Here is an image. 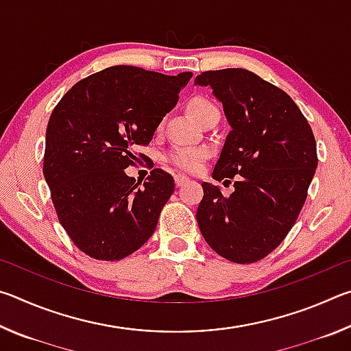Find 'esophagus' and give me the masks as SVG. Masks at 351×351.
I'll return each instance as SVG.
<instances>
[{
    "label": "esophagus",
    "mask_w": 351,
    "mask_h": 351,
    "mask_svg": "<svg viewBox=\"0 0 351 351\" xmlns=\"http://www.w3.org/2000/svg\"><path fill=\"white\" fill-rule=\"evenodd\" d=\"M187 182H190V180L187 176H184V175H175V184L178 187H182V186H186Z\"/></svg>",
    "instance_id": "esophagus-1"
}]
</instances>
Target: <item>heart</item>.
Listing matches in <instances>:
<instances>
[{"label": "heart", "instance_id": "obj_1", "mask_svg": "<svg viewBox=\"0 0 351 351\" xmlns=\"http://www.w3.org/2000/svg\"><path fill=\"white\" fill-rule=\"evenodd\" d=\"M187 110L190 116L201 123L207 114H210L212 111L218 108L207 97L195 96L187 104ZM206 156V150H201V148H178V150H173L169 154V161L180 170L193 173V171H198L201 169Z\"/></svg>", "mask_w": 351, "mask_h": 351}]
</instances>
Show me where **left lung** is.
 Returning <instances> with one entry per match:
<instances>
[{
	"label": "left lung",
	"mask_w": 351,
	"mask_h": 351,
	"mask_svg": "<svg viewBox=\"0 0 351 351\" xmlns=\"http://www.w3.org/2000/svg\"><path fill=\"white\" fill-rule=\"evenodd\" d=\"M195 85L210 88L230 125L212 178H235L229 198L201 184L199 230L226 260L254 263L280 245L299 217L317 167L316 139L294 100L251 71H206Z\"/></svg>",
	"instance_id": "8db88e82"
}]
</instances>
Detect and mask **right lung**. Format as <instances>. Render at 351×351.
<instances>
[{"label":"right lung","instance_id":"right-lung-1","mask_svg":"<svg viewBox=\"0 0 351 351\" xmlns=\"http://www.w3.org/2000/svg\"><path fill=\"white\" fill-rule=\"evenodd\" d=\"M192 75L117 64L77 82L52 111L43 175L58 221L82 252L122 260L153 235L173 178L154 169L141 189L125 169Z\"/></svg>","mask_w":351,"mask_h":351}]
</instances>
